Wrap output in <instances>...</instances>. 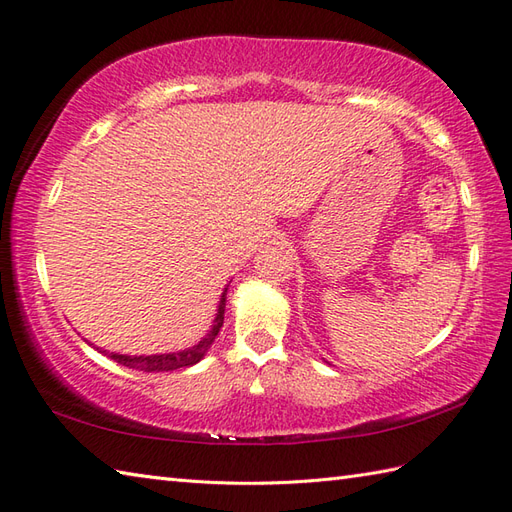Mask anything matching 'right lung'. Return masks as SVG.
Returning a JSON list of instances; mask_svg holds the SVG:
<instances>
[{"label":"right lung","instance_id":"obj_1","mask_svg":"<svg viewBox=\"0 0 512 512\" xmlns=\"http://www.w3.org/2000/svg\"><path fill=\"white\" fill-rule=\"evenodd\" d=\"M224 306H226V290L222 292L220 306H217L213 328L198 345L189 347V350L171 352V354H151V356H127V354H114V352L110 354L107 350H103V354L114 358L116 363H121L125 367L140 369V372H173V369H180V367H191L198 361H202V356L209 352V347L215 341L217 332H220L222 323H224Z\"/></svg>","mask_w":512,"mask_h":512}]
</instances>
